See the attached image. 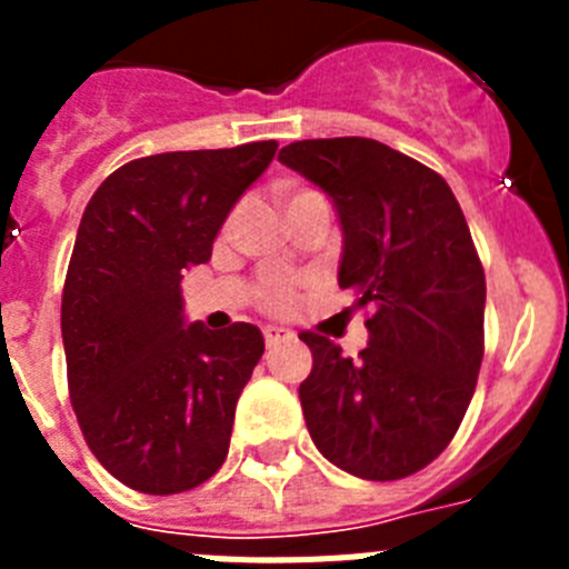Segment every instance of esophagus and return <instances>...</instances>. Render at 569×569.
Here are the masks:
<instances>
[{
    "mask_svg": "<svg viewBox=\"0 0 569 569\" xmlns=\"http://www.w3.org/2000/svg\"><path fill=\"white\" fill-rule=\"evenodd\" d=\"M293 339V333H290L288 328H264V345L273 347L279 345V341H288Z\"/></svg>",
    "mask_w": 569,
    "mask_h": 569,
    "instance_id": "obj_1",
    "label": "esophagus"
}]
</instances>
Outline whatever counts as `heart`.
Instances as JSON below:
<instances>
[{"label":"heart","instance_id":"1","mask_svg":"<svg viewBox=\"0 0 569 569\" xmlns=\"http://www.w3.org/2000/svg\"><path fill=\"white\" fill-rule=\"evenodd\" d=\"M308 193V190H299V193H293L290 199H296V196ZM288 199V202H290ZM259 305L264 310H270V313H284V310H290L296 305V288L293 281H284V279H264L261 281L259 288Z\"/></svg>","mask_w":569,"mask_h":569}]
</instances>
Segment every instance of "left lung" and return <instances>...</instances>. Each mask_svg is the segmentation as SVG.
I'll return each mask as SVG.
<instances>
[{
  "mask_svg": "<svg viewBox=\"0 0 569 569\" xmlns=\"http://www.w3.org/2000/svg\"><path fill=\"white\" fill-rule=\"evenodd\" d=\"M279 162L339 213V284L356 290L370 341L347 359L301 333L313 370L299 387L319 453L359 479L396 481L450 445L485 356V268L450 184L376 139H305Z\"/></svg>",
  "mask_w": 569,
  "mask_h": 569,
  "instance_id": "1",
  "label": "left lung"
}]
</instances>
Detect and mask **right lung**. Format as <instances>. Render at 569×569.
<instances>
[{"mask_svg": "<svg viewBox=\"0 0 569 569\" xmlns=\"http://www.w3.org/2000/svg\"><path fill=\"white\" fill-rule=\"evenodd\" d=\"M276 148L270 139L133 159L84 208L62 290L70 405L90 453L130 490H193L228 456L264 339L248 321L222 333L188 325L182 270L210 259Z\"/></svg>", "mask_w": 569, "mask_h": 569, "instance_id": "add662e5", "label": "right lung"}]
</instances>
